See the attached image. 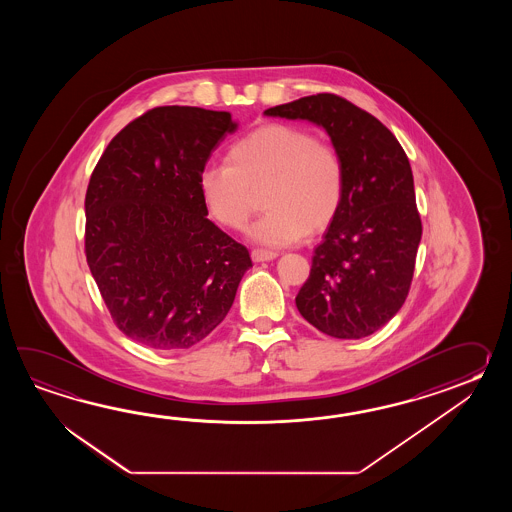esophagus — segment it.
<instances>
[{"label": "esophagus", "mask_w": 512, "mask_h": 512, "mask_svg": "<svg viewBox=\"0 0 512 512\" xmlns=\"http://www.w3.org/2000/svg\"><path fill=\"white\" fill-rule=\"evenodd\" d=\"M251 256L254 261H271L278 256V252L254 249V251L251 252Z\"/></svg>", "instance_id": "1"}]
</instances>
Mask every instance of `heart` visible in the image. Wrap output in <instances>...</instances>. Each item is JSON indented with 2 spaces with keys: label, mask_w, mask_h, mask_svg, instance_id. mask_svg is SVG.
Instances as JSON below:
<instances>
[{
  "label": "heart",
  "mask_w": 512,
  "mask_h": 512,
  "mask_svg": "<svg viewBox=\"0 0 512 512\" xmlns=\"http://www.w3.org/2000/svg\"><path fill=\"white\" fill-rule=\"evenodd\" d=\"M227 163L201 170L203 205L221 227L243 230L263 192L269 210L251 230L261 245L285 247L326 230L344 203L342 153L302 126L263 124L230 146Z\"/></svg>",
  "instance_id": "1"
}]
</instances>
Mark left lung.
Returning <instances> with one entry per match:
<instances>
[{
    "label": "left lung",
    "mask_w": 512,
    "mask_h": 512,
    "mask_svg": "<svg viewBox=\"0 0 512 512\" xmlns=\"http://www.w3.org/2000/svg\"><path fill=\"white\" fill-rule=\"evenodd\" d=\"M265 115L320 124L344 157V203L315 249L296 307L329 337H368L397 315L414 278L423 227L410 161L381 120L333 93Z\"/></svg>",
    "instance_id": "obj_1"
}]
</instances>
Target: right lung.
<instances>
[{
    "instance_id": "obj_1",
    "label": "right lung",
    "mask_w": 512,
    "mask_h": 512,
    "mask_svg": "<svg viewBox=\"0 0 512 512\" xmlns=\"http://www.w3.org/2000/svg\"><path fill=\"white\" fill-rule=\"evenodd\" d=\"M234 130L227 111L148 109L111 139L89 179V271L115 326L148 348L196 346L252 267L199 194L201 170Z\"/></svg>"
}]
</instances>
